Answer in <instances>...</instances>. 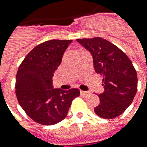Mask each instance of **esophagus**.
<instances>
[{
	"mask_svg": "<svg viewBox=\"0 0 147 147\" xmlns=\"http://www.w3.org/2000/svg\"><path fill=\"white\" fill-rule=\"evenodd\" d=\"M90 94L89 91H80V95L82 96H88Z\"/></svg>",
	"mask_w": 147,
	"mask_h": 147,
	"instance_id": "esophagus-1",
	"label": "esophagus"
}]
</instances>
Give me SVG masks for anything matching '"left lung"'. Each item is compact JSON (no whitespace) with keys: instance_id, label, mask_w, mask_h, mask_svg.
Here are the masks:
<instances>
[{"instance_id":"8db88e82","label":"left lung","mask_w":147,"mask_h":147,"mask_svg":"<svg viewBox=\"0 0 147 147\" xmlns=\"http://www.w3.org/2000/svg\"><path fill=\"white\" fill-rule=\"evenodd\" d=\"M93 56L96 73L102 78L104 92L98 95L95 114L103 119H114L126 111L134 99L138 77L129 57L117 46L101 37L76 39Z\"/></svg>"}]
</instances>
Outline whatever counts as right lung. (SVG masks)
<instances>
[{"label":"right lung","mask_w":147,"mask_h":147,"mask_svg":"<svg viewBox=\"0 0 147 147\" xmlns=\"http://www.w3.org/2000/svg\"><path fill=\"white\" fill-rule=\"evenodd\" d=\"M71 40H52L36 46L21 62L16 76L18 102L32 119L54 125L66 118L80 90L52 88V76Z\"/></svg>","instance_id":"right-lung-1"}]
</instances>
